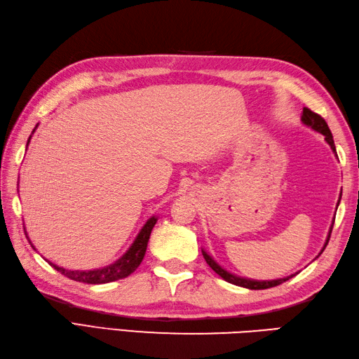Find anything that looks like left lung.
<instances>
[{
    "instance_id": "8db88e82",
    "label": "left lung",
    "mask_w": 359,
    "mask_h": 359,
    "mask_svg": "<svg viewBox=\"0 0 359 359\" xmlns=\"http://www.w3.org/2000/svg\"><path fill=\"white\" fill-rule=\"evenodd\" d=\"M302 123L306 124L308 128L314 129L316 132L322 133V135L325 137V142H327L330 146H332L333 152H336L334 142H333V135H332V132H330L328 124L325 123L324 118H322V116L318 115V114H314V111H311L310 109L304 107V114H302ZM338 203H339V202H338ZM332 229H333V226H332ZM332 229H330V233H332ZM330 233H328V238H327V243H325V245H324V249L327 248V244H328ZM324 249H322V252H324ZM202 255H203V258H205V262H207V264L210 266V268H212V269L217 273V276L226 280V282H229V283H231V285H236V286L249 287V290H268V287H273V286L282 285L283 282H286V280H290L291 277H294V276H290V277H286V278L269 280V282H266V280H264V282H259V280H250V278L236 277V276H233V273H230V272H227L224 268H221V266L217 264V263L215 262V259L207 254L205 250H202Z\"/></svg>"
}]
</instances>
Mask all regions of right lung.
Listing matches in <instances>:
<instances>
[{
	"label": "right lung",
	"mask_w": 359,
	"mask_h": 359,
	"mask_svg": "<svg viewBox=\"0 0 359 359\" xmlns=\"http://www.w3.org/2000/svg\"><path fill=\"white\" fill-rule=\"evenodd\" d=\"M31 140V137H29ZM29 140H27V144H29ZM157 217L152 216L147 219V222L143 226V229L140 230L138 236L135 238V241L132 243L129 250L126 254L116 259L114 264L105 266V268L100 269H93V271H68L65 268H60V266H55L51 262H48L53 266L55 271H59L63 276L74 280V282H82V283H88V285H102V283H110L115 282V280L119 278H126L128 276L135 271L140 263L143 262L144 254H146V248H147V241H149L151 231L156 226Z\"/></svg>",
	"instance_id": "1"
}]
</instances>
